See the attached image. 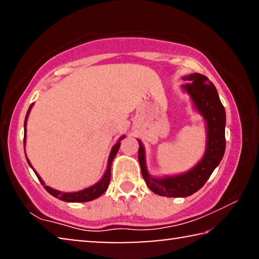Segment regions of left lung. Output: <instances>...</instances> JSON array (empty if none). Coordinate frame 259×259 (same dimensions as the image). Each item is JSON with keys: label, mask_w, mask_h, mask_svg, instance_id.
Returning a JSON list of instances; mask_svg holds the SVG:
<instances>
[{"label": "left lung", "mask_w": 259, "mask_h": 259, "mask_svg": "<svg viewBox=\"0 0 259 259\" xmlns=\"http://www.w3.org/2000/svg\"><path fill=\"white\" fill-rule=\"evenodd\" d=\"M184 80L187 83L183 88L190 94L198 111L207 122L208 142L203 159L192 170L181 176L155 179L147 172L145 152L140 140L138 142V160L144 181L155 194L169 198H185L199 191L222 161L226 146L225 108L219 99L216 88L207 76L199 73L185 76Z\"/></svg>", "instance_id": "obj_1"}]
</instances>
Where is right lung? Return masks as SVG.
<instances>
[{
    "label": "right lung",
    "instance_id": "add662e5",
    "mask_svg": "<svg viewBox=\"0 0 259 259\" xmlns=\"http://www.w3.org/2000/svg\"><path fill=\"white\" fill-rule=\"evenodd\" d=\"M33 104L30 105L28 111H27V114H26V117H25V123H24V126H25V135H24V144L26 142V121H27V116H28V113L30 111V108H32ZM124 137H122L119 142H117L115 145H114V147L112 148L111 151V154H109V157H108V163H107V169L106 171H105V175L104 177L102 178V181L98 182L97 184H95L94 186H91L89 188H85V190H82L80 192H74V193H61L59 191H56L54 190V188H51L49 186H47L45 183L42 182V179L40 178V176L35 172V175H36L38 181L41 182V184L43 186H45L46 190L50 193V194L52 196H55V198L59 199L61 201H66V202H88V201H91V200H95L99 198L100 195L103 194V193L107 190L108 187V184H109V181H111V166H112V161L114 157H115L117 151H119L120 148V142L122 139H123ZM27 162L29 163V161L27 159ZM30 165V163H29ZM32 166V165H30ZM34 170V169H33Z\"/></svg>",
    "mask_w": 259,
    "mask_h": 259
}]
</instances>
